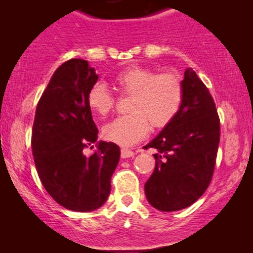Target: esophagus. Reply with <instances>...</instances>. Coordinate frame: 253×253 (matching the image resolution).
<instances>
[{
	"instance_id": "obj_1",
	"label": "esophagus",
	"mask_w": 253,
	"mask_h": 253,
	"mask_svg": "<svg viewBox=\"0 0 253 253\" xmlns=\"http://www.w3.org/2000/svg\"><path fill=\"white\" fill-rule=\"evenodd\" d=\"M134 154H136V153H134L132 149H128V148H122L121 149V158H124V159L133 157Z\"/></svg>"
}]
</instances>
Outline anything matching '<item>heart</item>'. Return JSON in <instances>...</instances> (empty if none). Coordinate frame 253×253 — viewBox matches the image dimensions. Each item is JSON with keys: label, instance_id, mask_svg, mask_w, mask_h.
Masks as SVG:
<instances>
[{"label": "heart", "instance_id": "1", "mask_svg": "<svg viewBox=\"0 0 253 253\" xmlns=\"http://www.w3.org/2000/svg\"><path fill=\"white\" fill-rule=\"evenodd\" d=\"M114 84L122 94L131 95L129 114L109 122L103 129L108 141L132 145L142 141L153 128L167 127L180 111L183 85L178 76L157 73L143 66L132 65L120 71ZM86 104L94 114L106 117L115 108V98L104 83H96L86 94Z\"/></svg>", "mask_w": 253, "mask_h": 253}]
</instances>
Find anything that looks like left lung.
Returning a JSON list of instances; mask_svg holds the SVG:
<instances>
[{
	"label": "left lung",
	"mask_w": 253,
	"mask_h": 253,
	"mask_svg": "<svg viewBox=\"0 0 253 253\" xmlns=\"http://www.w3.org/2000/svg\"><path fill=\"white\" fill-rule=\"evenodd\" d=\"M183 101L176 117L148 143L158 150L144 185L148 202L175 211L196 202L211 183L220 139V121L208 88L192 68L183 75Z\"/></svg>",
	"instance_id": "obj_1"
}]
</instances>
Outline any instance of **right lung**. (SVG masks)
Listing matches in <instances>:
<instances>
[{
  "label": "right lung",
  "mask_w": 253,
  "mask_h": 253,
  "mask_svg": "<svg viewBox=\"0 0 253 253\" xmlns=\"http://www.w3.org/2000/svg\"><path fill=\"white\" fill-rule=\"evenodd\" d=\"M98 75L88 61L72 58L55 71L35 112L32 150L40 180L48 195L75 211H91L108 200L111 176L120 160L119 145L99 142L86 94ZM91 149V147H90Z\"/></svg>",
  "instance_id": "right-lung-1"
}]
</instances>
